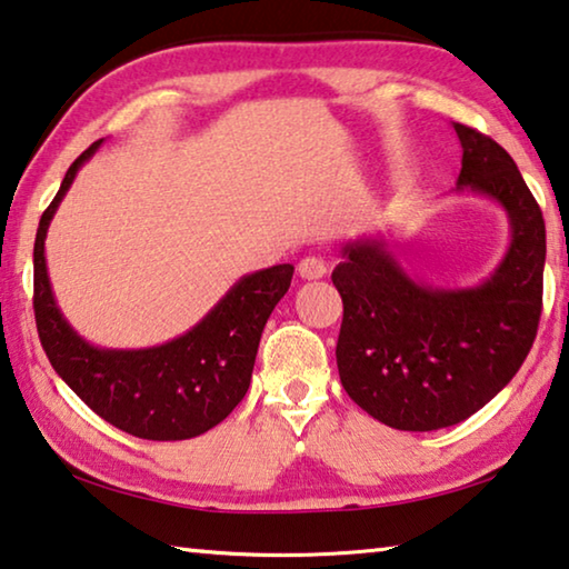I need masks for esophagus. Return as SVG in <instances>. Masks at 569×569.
Segmentation results:
<instances>
[{
	"instance_id": "esophagus-1",
	"label": "esophagus",
	"mask_w": 569,
	"mask_h": 569,
	"mask_svg": "<svg viewBox=\"0 0 569 569\" xmlns=\"http://www.w3.org/2000/svg\"><path fill=\"white\" fill-rule=\"evenodd\" d=\"M296 270H299V276L307 278V281H317V278H325L327 276L325 260L313 258V256L311 258H303Z\"/></svg>"
}]
</instances>
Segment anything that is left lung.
Segmentation results:
<instances>
[{
  "label": "left lung",
  "instance_id": "obj_1",
  "mask_svg": "<svg viewBox=\"0 0 569 569\" xmlns=\"http://www.w3.org/2000/svg\"><path fill=\"white\" fill-rule=\"evenodd\" d=\"M462 146L457 191L501 203L511 244L475 288H429L383 240L342 248L332 281L345 303L337 368L347 396L401 431H435L480 411L508 386L537 337L547 232L513 158L488 134L455 122Z\"/></svg>",
  "mask_w": 569,
  "mask_h": 569
}]
</instances>
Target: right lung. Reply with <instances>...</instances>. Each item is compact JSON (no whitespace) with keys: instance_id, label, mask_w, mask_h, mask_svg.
<instances>
[{"instance_id":"obj_1","label":"right lung","mask_w":569,"mask_h":569,"mask_svg":"<svg viewBox=\"0 0 569 569\" xmlns=\"http://www.w3.org/2000/svg\"><path fill=\"white\" fill-rule=\"evenodd\" d=\"M101 140L83 150L42 211L36 234V325L50 366L68 388L112 427L127 435L176 442L199 437L230 417L250 388L262 327L283 299L293 266H273L237 281L222 301L189 332L148 350H101L79 337L53 299L46 234L58 203Z\"/></svg>"}]
</instances>
